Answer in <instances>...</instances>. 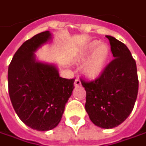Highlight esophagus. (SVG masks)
Here are the masks:
<instances>
[{
  "label": "esophagus",
  "instance_id": "34e87169",
  "mask_svg": "<svg viewBox=\"0 0 146 146\" xmlns=\"http://www.w3.org/2000/svg\"><path fill=\"white\" fill-rule=\"evenodd\" d=\"M74 86H75L76 87L81 86V81H80L79 78H77V79L75 80V82H74Z\"/></svg>",
  "mask_w": 146,
  "mask_h": 146
}]
</instances>
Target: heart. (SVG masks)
<instances>
[{
    "label": "heart",
    "mask_w": 146,
    "mask_h": 146,
    "mask_svg": "<svg viewBox=\"0 0 146 146\" xmlns=\"http://www.w3.org/2000/svg\"><path fill=\"white\" fill-rule=\"evenodd\" d=\"M110 55L111 50L108 44L92 41L82 47L76 55V60L82 62L88 58L83 67V72L87 78L95 79L105 71Z\"/></svg>",
    "instance_id": "heart-1"
}]
</instances>
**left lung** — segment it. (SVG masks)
<instances>
[{
    "mask_svg": "<svg viewBox=\"0 0 146 146\" xmlns=\"http://www.w3.org/2000/svg\"><path fill=\"white\" fill-rule=\"evenodd\" d=\"M115 58L98 78L81 79L86 92V111L96 126L110 129L124 122L136 102L139 81L136 64L130 50L113 36H106Z\"/></svg>",
    "mask_w": 146,
    "mask_h": 146,
    "instance_id": "8db88e82",
    "label": "left lung"
}]
</instances>
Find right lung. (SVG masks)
<instances>
[{
	"mask_svg": "<svg viewBox=\"0 0 146 146\" xmlns=\"http://www.w3.org/2000/svg\"><path fill=\"white\" fill-rule=\"evenodd\" d=\"M50 40L46 31L23 43L8 68L12 105L23 123L36 131L57 127L74 89V79L61 78L54 64L36 60L37 49Z\"/></svg>",
	"mask_w": 146,
	"mask_h": 146,
	"instance_id": "add662e5",
	"label": "right lung"
}]
</instances>
